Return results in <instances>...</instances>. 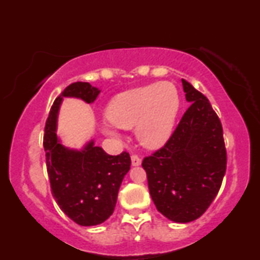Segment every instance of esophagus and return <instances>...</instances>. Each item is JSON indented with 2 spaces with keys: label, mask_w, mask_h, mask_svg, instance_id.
<instances>
[{
  "label": "esophagus",
  "mask_w": 260,
  "mask_h": 260,
  "mask_svg": "<svg viewBox=\"0 0 260 260\" xmlns=\"http://www.w3.org/2000/svg\"><path fill=\"white\" fill-rule=\"evenodd\" d=\"M131 160H132V165L133 166H139L140 164H142V159H140V157L137 154H133L132 156H131Z\"/></svg>",
  "instance_id": "esophagus-1"
}]
</instances>
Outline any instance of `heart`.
I'll return each instance as SVG.
<instances>
[{"mask_svg": "<svg viewBox=\"0 0 260 260\" xmlns=\"http://www.w3.org/2000/svg\"><path fill=\"white\" fill-rule=\"evenodd\" d=\"M181 99L171 82L140 86L116 95L106 110L107 134L115 128L131 129L136 126L137 138L144 147L159 148L165 144L174 131Z\"/></svg>", "mask_w": 260, "mask_h": 260, "instance_id": "heart-1", "label": "heart"}]
</instances>
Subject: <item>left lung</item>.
Segmentation results:
<instances>
[{
	"mask_svg": "<svg viewBox=\"0 0 260 260\" xmlns=\"http://www.w3.org/2000/svg\"><path fill=\"white\" fill-rule=\"evenodd\" d=\"M190 103L162 148L143 159L155 207L175 222H190L210 207L226 172L222 126L210 103L182 79Z\"/></svg>",
	"mask_w": 260,
	"mask_h": 260,
	"instance_id": "left-lung-1",
	"label": "left lung"
}]
</instances>
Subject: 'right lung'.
Listing matches in <instances>:
<instances>
[{"label": "right lung", "mask_w": 260, "mask_h": 260, "mask_svg": "<svg viewBox=\"0 0 260 260\" xmlns=\"http://www.w3.org/2000/svg\"><path fill=\"white\" fill-rule=\"evenodd\" d=\"M99 92L89 83H72L53 101L45 124L44 149L51 193L61 210L80 226L99 225L112 215L122 180L131 169L127 151L109 155L95 147L94 140L82 150H73L57 138V113L63 98L90 104Z\"/></svg>", "instance_id": "right-lung-1"}]
</instances>
